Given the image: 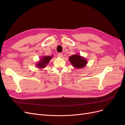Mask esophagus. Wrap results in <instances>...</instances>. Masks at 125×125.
Here are the masks:
<instances>
[{"instance_id":"obj_1","label":"esophagus","mask_w":125,"mask_h":125,"mask_svg":"<svg viewBox=\"0 0 125 125\" xmlns=\"http://www.w3.org/2000/svg\"><path fill=\"white\" fill-rule=\"evenodd\" d=\"M58 57H60V58L62 57V53H58Z\"/></svg>"}]
</instances>
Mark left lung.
<instances>
[{"label":"left lung","mask_w":125,"mask_h":125,"mask_svg":"<svg viewBox=\"0 0 125 125\" xmlns=\"http://www.w3.org/2000/svg\"><path fill=\"white\" fill-rule=\"evenodd\" d=\"M69 59L71 65L77 69L84 67L87 63L86 60L78 54L71 56Z\"/></svg>","instance_id":"obj_1"}]
</instances>
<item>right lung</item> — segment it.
<instances>
[{"mask_svg":"<svg viewBox=\"0 0 125 125\" xmlns=\"http://www.w3.org/2000/svg\"><path fill=\"white\" fill-rule=\"evenodd\" d=\"M52 57V56H45L42 57L40 61L36 63V67H38V68H44L50 62Z\"/></svg>","mask_w":125,"mask_h":125,"instance_id":"right-lung-1","label":"right lung"}]
</instances>
